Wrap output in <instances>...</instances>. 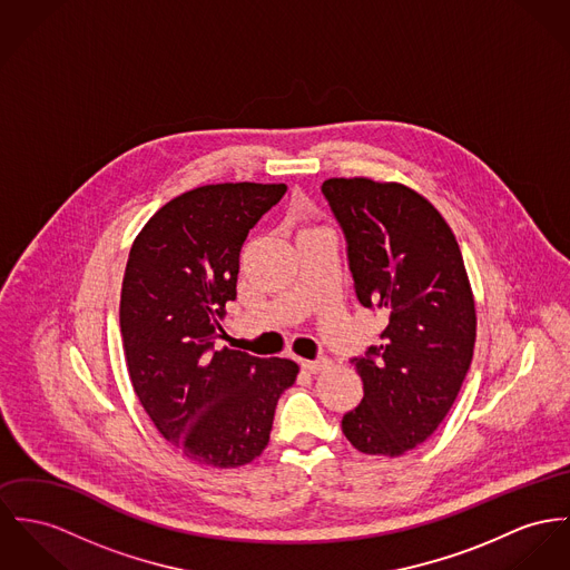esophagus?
<instances>
[{"label":"esophagus","mask_w":570,"mask_h":570,"mask_svg":"<svg viewBox=\"0 0 570 570\" xmlns=\"http://www.w3.org/2000/svg\"><path fill=\"white\" fill-rule=\"evenodd\" d=\"M327 366H330V360H327V357L302 360V368H304L306 373H318V371H323V368H327Z\"/></svg>","instance_id":"obj_1"}]
</instances>
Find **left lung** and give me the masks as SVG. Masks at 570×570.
I'll use <instances>...</instances> for the list:
<instances>
[{"label":"left lung","mask_w":570,"mask_h":570,"mask_svg":"<svg viewBox=\"0 0 570 570\" xmlns=\"http://www.w3.org/2000/svg\"><path fill=\"white\" fill-rule=\"evenodd\" d=\"M321 190L360 304L389 316L382 345L351 360L364 396L343 434L362 453L396 458L439 430L460 393L478 332L473 291L451 227L416 190L368 177H332Z\"/></svg>","instance_id":"obj_1"}]
</instances>
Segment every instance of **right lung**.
I'll return each mask as SVG.
<instances>
[{
  "label": "right lung",
  "instance_id": "obj_1",
  "mask_svg": "<svg viewBox=\"0 0 570 570\" xmlns=\"http://www.w3.org/2000/svg\"><path fill=\"white\" fill-rule=\"evenodd\" d=\"M284 193L286 184L254 181L193 188L131 245L119 307L131 386L163 439L199 466L256 460L299 373L293 360L215 351L240 247Z\"/></svg>",
  "mask_w": 570,
  "mask_h": 570
}]
</instances>
